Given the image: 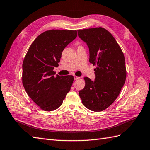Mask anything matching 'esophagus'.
Here are the masks:
<instances>
[{"label": "esophagus", "mask_w": 150, "mask_h": 150, "mask_svg": "<svg viewBox=\"0 0 150 150\" xmlns=\"http://www.w3.org/2000/svg\"><path fill=\"white\" fill-rule=\"evenodd\" d=\"M80 79V77H79V76H74V80H78V79Z\"/></svg>", "instance_id": "34e87169"}]
</instances>
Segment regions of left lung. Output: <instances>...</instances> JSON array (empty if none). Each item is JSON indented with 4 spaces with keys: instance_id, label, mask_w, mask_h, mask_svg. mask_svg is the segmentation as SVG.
<instances>
[{
    "instance_id": "8db88e82",
    "label": "left lung",
    "mask_w": 150,
    "mask_h": 150,
    "mask_svg": "<svg viewBox=\"0 0 150 150\" xmlns=\"http://www.w3.org/2000/svg\"><path fill=\"white\" fill-rule=\"evenodd\" d=\"M78 36L89 48V62L96 65L93 81L85 77L79 92L83 104L92 111H102L117 99L126 78L125 58L120 46L103 28L78 30Z\"/></svg>"
}]
</instances>
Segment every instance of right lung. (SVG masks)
<instances>
[{
	"label": "right lung",
	"instance_id": "1",
	"mask_svg": "<svg viewBox=\"0 0 150 150\" xmlns=\"http://www.w3.org/2000/svg\"><path fill=\"white\" fill-rule=\"evenodd\" d=\"M77 36L76 30L52 29L38 36L23 63V84L28 95L45 111L58 109L74 82L72 75L55 76L62 51Z\"/></svg>",
	"mask_w": 150,
	"mask_h": 150
}]
</instances>
